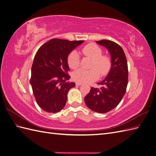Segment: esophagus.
<instances>
[{"instance_id":"esophagus-1","label":"esophagus","mask_w":156,"mask_h":156,"mask_svg":"<svg viewBox=\"0 0 156 156\" xmlns=\"http://www.w3.org/2000/svg\"><path fill=\"white\" fill-rule=\"evenodd\" d=\"M75 84H76V86H81L82 83H80V82H77L76 83H75Z\"/></svg>"}]
</instances>
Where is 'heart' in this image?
Returning <instances> with one entry per match:
<instances>
[{
	"label": "heart",
	"mask_w": 156,
	"mask_h": 156,
	"mask_svg": "<svg viewBox=\"0 0 156 156\" xmlns=\"http://www.w3.org/2000/svg\"><path fill=\"white\" fill-rule=\"evenodd\" d=\"M82 53L93 59L90 69H78L73 73V79L77 82L90 83L97 80L100 74L103 77L110 72L112 66L111 58L107 55H103V50L95 44H89L81 50ZM67 62L69 67L76 69L80 64L79 56L76 51H72L68 55Z\"/></svg>",
	"instance_id": "heart-1"
}]
</instances>
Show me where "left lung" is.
<instances>
[{
  "label": "left lung",
  "mask_w": 156,
  "mask_h": 156,
  "mask_svg": "<svg viewBox=\"0 0 156 156\" xmlns=\"http://www.w3.org/2000/svg\"><path fill=\"white\" fill-rule=\"evenodd\" d=\"M96 42L109 51L112 66L105 79L98 83L101 87H91L90 91L84 97V101L93 111L106 113L119 105L125 95L128 83V68L126 55L121 46L107 40Z\"/></svg>",
  "instance_id": "8db88e82"
}]
</instances>
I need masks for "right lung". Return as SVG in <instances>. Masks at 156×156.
I'll list each match as a JSON object with an SVG mask.
<instances>
[{
  "mask_svg": "<svg viewBox=\"0 0 156 156\" xmlns=\"http://www.w3.org/2000/svg\"><path fill=\"white\" fill-rule=\"evenodd\" d=\"M83 41L54 38L37 50L30 83L37 105L44 111L55 113L64 107L68 92L75 85L67 82L70 78L68 56Z\"/></svg>",
  "mask_w": 156,
  "mask_h": 156,
  "instance_id": "obj_1",
  "label": "right lung"
}]
</instances>
